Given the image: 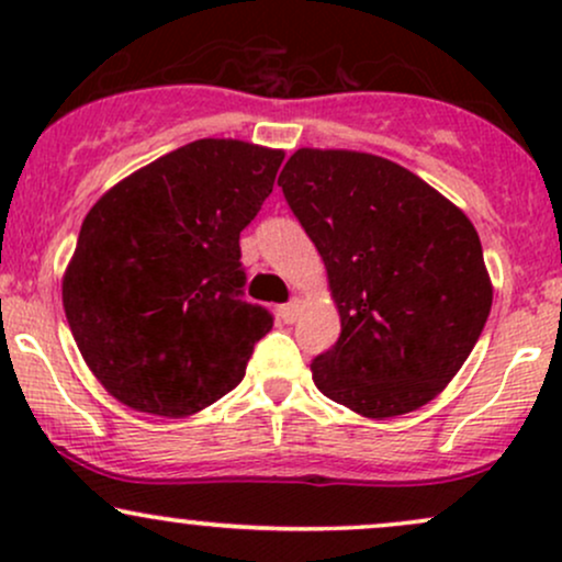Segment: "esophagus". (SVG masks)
I'll use <instances>...</instances> for the list:
<instances>
[{
    "instance_id": "1",
    "label": "esophagus",
    "mask_w": 562,
    "mask_h": 562,
    "mask_svg": "<svg viewBox=\"0 0 562 562\" xmlns=\"http://www.w3.org/2000/svg\"><path fill=\"white\" fill-rule=\"evenodd\" d=\"M301 301H290V303H285V306H280V317H282V322H295L299 319V314H301Z\"/></svg>"
}]
</instances>
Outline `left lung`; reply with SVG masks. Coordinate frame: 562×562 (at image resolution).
<instances>
[{"mask_svg":"<svg viewBox=\"0 0 562 562\" xmlns=\"http://www.w3.org/2000/svg\"><path fill=\"white\" fill-rule=\"evenodd\" d=\"M277 184L317 245L340 338L314 385L370 420L447 389L492 312L479 232L451 200L389 158L301 147Z\"/></svg>","mask_w":562,"mask_h":562,"instance_id":"8db88e82","label":"left lung"}]
</instances>
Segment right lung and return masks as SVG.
<instances>
[{
	"instance_id": "obj_1",
	"label": "right lung",
	"mask_w": 562,
	"mask_h": 562,
	"mask_svg": "<svg viewBox=\"0 0 562 562\" xmlns=\"http://www.w3.org/2000/svg\"><path fill=\"white\" fill-rule=\"evenodd\" d=\"M282 158L240 139L190 142L83 218L63 306L83 362L121 404L190 417L243 380L272 314L240 299V232Z\"/></svg>"
}]
</instances>
